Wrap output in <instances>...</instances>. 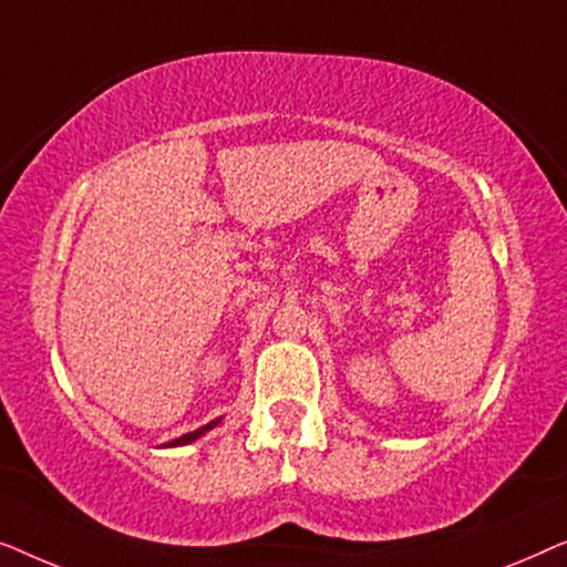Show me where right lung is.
<instances>
[{
	"mask_svg": "<svg viewBox=\"0 0 567 567\" xmlns=\"http://www.w3.org/2000/svg\"><path fill=\"white\" fill-rule=\"evenodd\" d=\"M216 423H219V421H212L208 425H200L198 431H190V433H185V436H181V439H173V441H169L167 446H185V444H190V441H196L198 436H204L206 431H212Z\"/></svg>",
	"mask_w": 567,
	"mask_h": 567,
	"instance_id": "add662e5",
	"label": "right lung"
}]
</instances>
